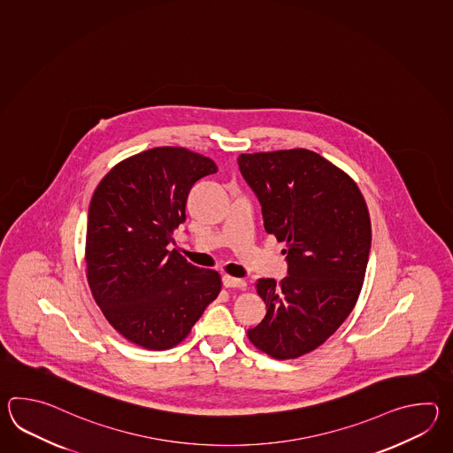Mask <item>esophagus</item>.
<instances>
[{"instance_id":"34e87169","label":"esophagus","mask_w":453,"mask_h":453,"mask_svg":"<svg viewBox=\"0 0 453 453\" xmlns=\"http://www.w3.org/2000/svg\"><path fill=\"white\" fill-rule=\"evenodd\" d=\"M222 281L225 288H246V281L244 280L234 279V277H230V275H225Z\"/></svg>"}]
</instances>
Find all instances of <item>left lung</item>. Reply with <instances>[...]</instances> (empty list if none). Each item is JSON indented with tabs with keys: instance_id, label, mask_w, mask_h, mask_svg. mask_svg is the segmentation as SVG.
<instances>
[{
	"instance_id": "8db88e82",
	"label": "left lung",
	"mask_w": 453,
	"mask_h": 453,
	"mask_svg": "<svg viewBox=\"0 0 453 453\" xmlns=\"http://www.w3.org/2000/svg\"><path fill=\"white\" fill-rule=\"evenodd\" d=\"M238 165L288 262L279 283L257 280L267 314L248 337L269 357L295 359L334 335L357 304L371 250L366 201L343 170L308 149L241 154Z\"/></svg>"
}]
</instances>
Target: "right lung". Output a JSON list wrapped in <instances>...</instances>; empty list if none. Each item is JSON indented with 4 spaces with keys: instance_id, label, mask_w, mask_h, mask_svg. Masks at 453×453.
I'll use <instances>...</instances> for the list:
<instances>
[{
    "instance_id": "add662e5",
    "label": "right lung",
    "mask_w": 453,
    "mask_h": 453,
    "mask_svg": "<svg viewBox=\"0 0 453 453\" xmlns=\"http://www.w3.org/2000/svg\"><path fill=\"white\" fill-rule=\"evenodd\" d=\"M212 173L209 157L155 147L113 166L92 196L87 281L106 320L139 347H176L222 289L219 272L166 250L194 183Z\"/></svg>"
}]
</instances>
